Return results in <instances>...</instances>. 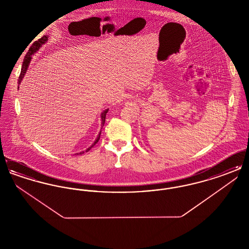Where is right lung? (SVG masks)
<instances>
[{"mask_svg": "<svg viewBox=\"0 0 249 249\" xmlns=\"http://www.w3.org/2000/svg\"><path fill=\"white\" fill-rule=\"evenodd\" d=\"M48 41V36H44L42 38H40L38 41H36L33 45H32V47L29 48V50H28V52H27V54H26V56H25V58H24L23 63H22V67H21V71H20V75H19V77H18V86L20 85L21 83V81H22V79L24 78V75H25V73H26V71L28 70V67H29V65H30V62H31V60H32V56L36 53L38 50H39V48H42V46L44 45V44H46L47 42ZM19 88V87H18ZM108 110L109 109H106V110H104V112H102V114H101V120H102V126H104V124H105V122H106V117H107V112H108ZM101 132H102V130L99 132V134H98V136H97V138L95 139L94 142H92L91 143V145L89 146V147H88L85 151H81V152H79V153H76V154L74 155H81L85 153V152H88L89 150H90V148L91 147H93L95 144L98 142L99 141V139H100V136H101Z\"/></svg>", "mask_w": 249, "mask_h": 249, "instance_id": "obj_1", "label": "right lung"}]
</instances>
